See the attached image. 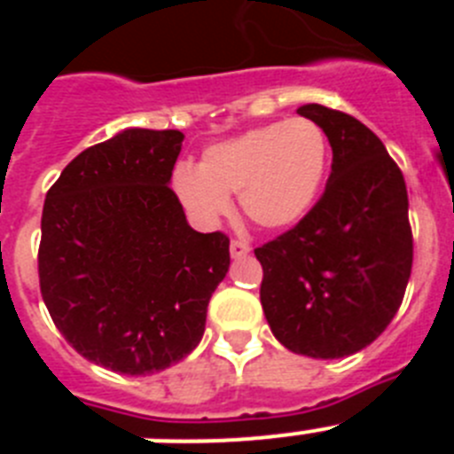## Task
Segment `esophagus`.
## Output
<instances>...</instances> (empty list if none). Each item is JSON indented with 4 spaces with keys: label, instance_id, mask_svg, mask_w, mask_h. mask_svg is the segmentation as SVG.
Wrapping results in <instances>:
<instances>
[{
    "label": "esophagus",
    "instance_id": "1",
    "mask_svg": "<svg viewBox=\"0 0 454 454\" xmlns=\"http://www.w3.org/2000/svg\"><path fill=\"white\" fill-rule=\"evenodd\" d=\"M230 254H231V259H243V256L250 254V246H247L246 240H231Z\"/></svg>",
    "mask_w": 454,
    "mask_h": 454
}]
</instances>
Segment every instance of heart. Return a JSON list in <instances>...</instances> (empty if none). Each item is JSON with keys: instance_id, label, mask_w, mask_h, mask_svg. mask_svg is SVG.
<instances>
[{"instance_id": "heart-1", "label": "heart", "mask_w": 454, "mask_h": 454, "mask_svg": "<svg viewBox=\"0 0 454 454\" xmlns=\"http://www.w3.org/2000/svg\"><path fill=\"white\" fill-rule=\"evenodd\" d=\"M330 140L311 118L254 127L208 147L200 168L172 172L179 202L214 224L239 195L240 211L262 230H286L311 211L327 177Z\"/></svg>"}]
</instances>
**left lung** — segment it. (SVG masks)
Masks as SVG:
<instances>
[{"mask_svg": "<svg viewBox=\"0 0 454 454\" xmlns=\"http://www.w3.org/2000/svg\"><path fill=\"white\" fill-rule=\"evenodd\" d=\"M298 114L327 134L332 172L316 207L254 250L262 307L284 348L340 359L371 346L404 298L414 259L407 186L366 124L323 104Z\"/></svg>", "mask_w": 454, "mask_h": 454, "instance_id": "1", "label": "left lung"}]
</instances>
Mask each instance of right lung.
Returning <instances> with one entry per match:
<instances>
[{
	"label": "right lung",
	"mask_w": 454,
	"mask_h": 454,
	"mask_svg": "<svg viewBox=\"0 0 454 454\" xmlns=\"http://www.w3.org/2000/svg\"><path fill=\"white\" fill-rule=\"evenodd\" d=\"M177 129L118 131L72 159L40 220V293L88 362L152 375L202 340L208 300L230 270V239L200 234L168 186Z\"/></svg>",
	"instance_id": "right-lung-1"
}]
</instances>
